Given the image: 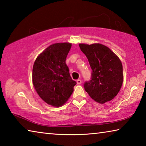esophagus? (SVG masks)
<instances>
[{
    "label": "esophagus",
    "instance_id": "obj_1",
    "mask_svg": "<svg viewBox=\"0 0 146 146\" xmlns=\"http://www.w3.org/2000/svg\"><path fill=\"white\" fill-rule=\"evenodd\" d=\"M76 83H77V84L79 85L82 83V81H81V80H80V79H78V80H76Z\"/></svg>",
    "mask_w": 146,
    "mask_h": 146
}]
</instances>
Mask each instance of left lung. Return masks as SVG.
Wrapping results in <instances>:
<instances>
[{
  "label": "left lung",
  "mask_w": 146,
  "mask_h": 146,
  "mask_svg": "<svg viewBox=\"0 0 146 146\" xmlns=\"http://www.w3.org/2000/svg\"><path fill=\"white\" fill-rule=\"evenodd\" d=\"M92 70L91 79L84 89L95 102L104 104L113 99L120 90L123 80L120 58L108 47L95 43L79 44Z\"/></svg>",
  "instance_id": "left-lung-1"
}]
</instances>
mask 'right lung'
Listing matches in <instances>:
<instances>
[{"mask_svg": "<svg viewBox=\"0 0 146 146\" xmlns=\"http://www.w3.org/2000/svg\"><path fill=\"white\" fill-rule=\"evenodd\" d=\"M71 43H55L48 47L35 61L32 82L44 102L60 107L67 102L76 82L71 78L66 59Z\"/></svg>", "mask_w": 146, "mask_h": 146, "instance_id": "add662e5", "label": "right lung"}]
</instances>
